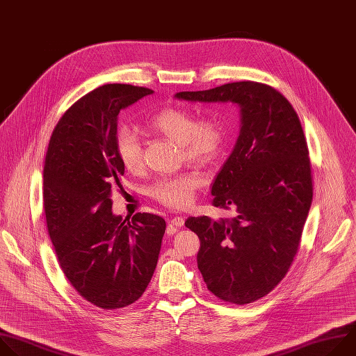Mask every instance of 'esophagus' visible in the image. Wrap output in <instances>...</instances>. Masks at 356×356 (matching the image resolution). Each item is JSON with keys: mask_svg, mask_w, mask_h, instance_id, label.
Segmentation results:
<instances>
[{"mask_svg": "<svg viewBox=\"0 0 356 356\" xmlns=\"http://www.w3.org/2000/svg\"><path fill=\"white\" fill-rule=\"evenodd\" d=\"M184 225H185V218H182V216H175L170 220L171 227H182Z\"/></svg>", "mask_w": 356, "mask_h": 356, "instance_id": "obj_1", "label": "esophagus"}]
</instances>
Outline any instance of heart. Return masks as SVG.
<instances>
[{"instance_id":"heart-1","label":"heart","mask_w":356,"mask_h":356,"mask_svg":"<svg viewBox=\"0 0 356 356\" xmlns=\"http://www.w3.org/2000/svg\"><path fill=\"white\" fill-rule=\"evenodd\" d=\"M149 126L179 145L186 160L203 165L219 159L227 140L226 126L219 118L204 116L195 120L192 112L181 108H167L157 112L149 119ZM116 152L122 165L129 172L136 174L143 168L141 141L133 129H119L116 133ZM200 184V175L181 174L160 179L150 192L160 203L184 209L192 203L195 189Z\"/></svg>"}]
</instances>
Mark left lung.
Masks as SVG:
<instances>
[{"label":"left lung","instance_id":"8db88e82","mask_svg":"<svg viewBox=\"0 0 356 356\" xmlns=\"http://www.w3.org/2000/svg\"><path fill=\"white\" fill-rule=\"evenodd\" d=\"M177 99L232 102L240 109L236 146L211 185L213 204L236 207L232 220L189 218L200 238L197 268L222 300L247 305L285 277L313 200L312 167L298 113L269 86L240 81Z\"/></svg>","mask_w":356,"mask_h":356}]
</instances>
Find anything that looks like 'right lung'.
Here are the masks:
<instances>
[{
	"label": "right lung",
	"mask_w": 356,
	"mask_h": 356,
	"mask_svg": "<svg viewBox=\"0 0 356 356\" xmlns=\"http://www.w3.org/2000/svg\"><path fill=\"white\" fill-rule=\"evenodd\" d=\"M153 90L105 84L71 105L56 124L43 168V206L50 240L73 288L105 310L145 293L157 266L165 220L112 211L122 186L116 152L119 112Z\"/></svg>",
	"instance_id": "add662e5"
}]
</instances>
